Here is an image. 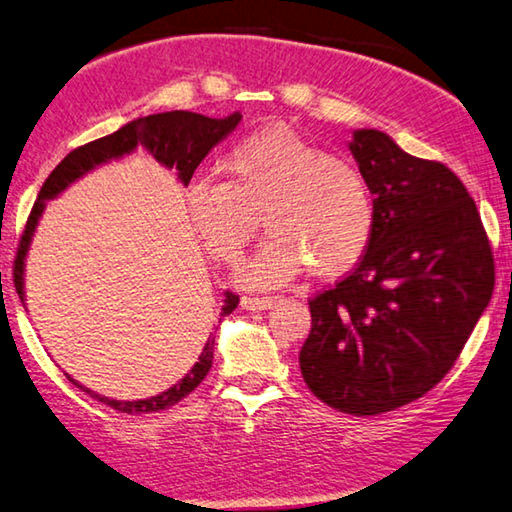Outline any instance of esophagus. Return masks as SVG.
<instances>
[{
	"label": "esophagus",
	"mask_w": 512,
	"mask_h": 512,
	"mask_svg": "<svg viewBox=\"0 0 512 512\" xmlns=\"http://www.w3.org/2000/svg\"><path fill=\"white\" fill-rule=\"evenodd\" d=\"M277 302V297H255V295H244L241 297V306H244L246 311H266L271 309V306Z\"/></svg>",
	"instance_id": "esophagus-1"
}]
</instances>
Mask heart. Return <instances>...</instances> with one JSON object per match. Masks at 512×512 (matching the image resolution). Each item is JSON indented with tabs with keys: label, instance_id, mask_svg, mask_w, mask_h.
Masks as SVG:
<instances>
[{
	"label": "heart",
	"instance_id": "b5f03b06",
	"mask_svg": "<svg viewBox=\"0 0 512 512\" xmlns=\"http://www.w3.org/2000/svg\"><path fill=\"white\" fill-rule=\"evenodd\" d=\"M226 176L199 174L188 185L194 230L221 262H237L264 224L271 235L239 280L280 286L309 264L320 277L345 273L369 248L376 226L365 176L288 129L246 136L226 159Z\"/></svg>",
	"mask_w": 512,
	"mask_h": 512
}]
</instances>
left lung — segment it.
<instances>
[{
  "mask_svg": "<svg viewBox=\"0 0 512 512\" xmlns=\"http://www.w3.org/2000/svg\"><path fill=\"white\" fill-rule=\"evenodd\" d=\"M374 194L358 266L309 300L304 383L322 403L376 416L416 401L457 362L495 288L475 201L450 167L403 152L378 129L349 143Z\"/></svg>",
  "mask_w": 512,
  "mask_h": 512,
  "instance_id": "8db88e82",
  "label": "left lung"
}]
</instances>
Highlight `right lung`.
<instances>
[{"label":"right lung","mask_w":512,"mask_h":512,"mask_svg":"<svg viewBox=\"0 0 512 512\" xmlns=\"http://www.w3.org/2000/svg\"><path fill=\"white\" fill-rule=\"evenodd\" d=\"M239 120H241L239 111L230 114L228 118H208L201 114H192V111H165V114H152V116L132 120V123L120 127L118 132L102 136L98 141H91L69 152L58 163V167L49 174V179L44 181L40 194H37V201L33 203L31 215L26 219V226L20 237V246H17V255L13 264V282L17 288V295L24 300V259H26V253H29L33 232L46 208V201L58 197L62 190H67L73 181L80 179V176L87 174L89 170H94L96 165H102L111 159H118V156L129 154L132 150H136L138 145L145 147L156 161L163 163L165 167H170V170L176 167L181 183L188 185L199 163L206 159L212 147L224 141L232 129L239 125ZM237 304H239V295L226 291V300L219 313L221 318H226V315L235 311ZM212 351H215V340L210 338L206 342V347H203L199 360L194 362V367L179 380V383L170 389H165L163 394L145 398V401H114V398L100 396L96 392H91V389L82 387L73 378L69 380L73 385H78L82 392H87L91 398H96L98 403L114 407L118 412H125V414L161 412V410H170L172 405L183 401L192 389L199 387V383L208 376V371L212 367Z\"/></svg>","instance_id":"obj_1"}]
</instances>
